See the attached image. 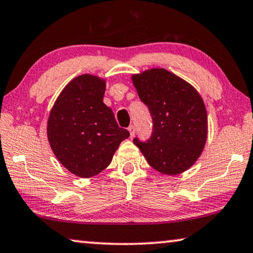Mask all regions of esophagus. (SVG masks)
<instances>
[{
    "instance_id": "esophagus-1",
    "label": "esophagus",
    "mask_w": 253,
    "mask_h": 253,
    "mask_svg": "<svg viewBox=\"0 0 253 253\" xmlns=\"http://www.w3.org/2000/svg\"><path fill=\"white\" fill-rule=\"evenodd\" d=\"M128 131H129V136L133 137L135 135V127L134 126H129L128 127Z\"/></svg>"
}]
</instances>
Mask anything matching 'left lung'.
Here are the masks:
<instances>
[{
	"mask_svg": "<svg viewBox=\"0 0 253 253\" xmlns=\"http://www.w3.org/2000/svg\"><path fill=\"white\" fill-rule=\"evenodd\" d=\"M131 81L153 120L152 136L134 138L153 169L165 175L182 174L201 156L208 135L203 99L190 83L164 68L134 74Z\"/></svg>",
	"mask_w": 253,
	"mask_h": 253,
	"instance_id": "8db88e82",
	"label": "left lung"
}]
</instances>
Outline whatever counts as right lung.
I'll return each mask as SVG.
<instances>
[{"instance_id": "obj_1", "label": "right lung", "mask_w": 253, "mask_h": 253, "mask_svg": "<svg viewBox=\"0 0 253 253\" xmlns=\"http://www.w3.org/2000/svg\"><path fill=\"white\" fill-rule=\"evenodd\" d=\"M107 81L84 74L68 83L48 115L46 134L56 159L71 174L89 178L110 165L129 136L103 103Z\"/></svg>"}]
</instances>
